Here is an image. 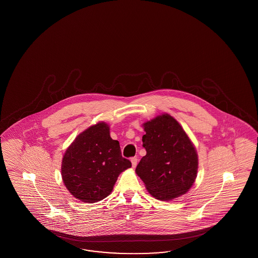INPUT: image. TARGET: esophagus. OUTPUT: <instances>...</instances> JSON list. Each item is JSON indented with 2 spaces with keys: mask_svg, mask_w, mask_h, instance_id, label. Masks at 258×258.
I'll use <instances>...</instances> for the list:
<instances>
[{
  "mask_svg": "<svg viewBox=\"0 0 258 258\" xmlns=\"http://www.w3.org/2000/svg\"><path fill=\"white\" fill-rule=\"evenodd\" d=\"M131 162H132V164H133V167H136V165H137V162H138V160H137V158L136 157H133V158H131Z\"/></svg>",
  "mask_w": 258,
  "mask_h": 258,
  "instance_id": "34e87169",
  "label": "esophagus"
}]
</instances>
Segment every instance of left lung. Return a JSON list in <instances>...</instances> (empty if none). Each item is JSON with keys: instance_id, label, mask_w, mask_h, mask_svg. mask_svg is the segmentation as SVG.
<instances>
[{"instance_id": "8db88e82", "label": "left lung", "mask_w": 258, "mask_h": 258, "mask_svg": "<svg viewBox=\"0 0 258 258\" xmlns=\"http://www.w3.org/2000/svg\"><path fill=\"white\" fill-rule=\"evenodd\" d=\"M146 156L135 172L149 193L161 201L184 195L198 172V154L187 134L171 115L164 113L144 123Z\"/></svg>"}]
</instances>
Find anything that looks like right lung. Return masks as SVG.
<instances>
[{
    "mask_svg": "<svg viewBox=\"0 0 258 258\" xmlns=\"http://www.w3.org/2000/svg\"><path fill=\"white\" fill-rule=\"evenodd\" d=\"M132 167L122 157L109 126L99 122L88 127L66 149L61 164L63 182L83 203H97L111 193L121 172Z\"/></svg>",
    "mask_w": 258,
    "mask_h": 258,
    "instance_id": "add662e5",
    "label": "right lung"
}]
</instances>
